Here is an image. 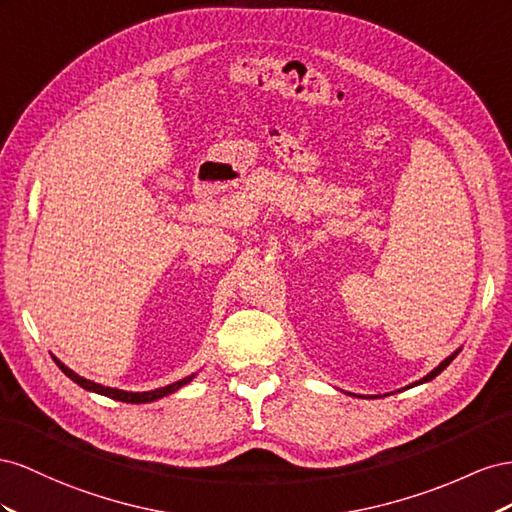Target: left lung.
I'll list each match as a JSON object with an SVG mask.
<instances>
[{
	"label": "left lung",
	"mask_w": 512,
	"mask_h": 512,
	"mask_svg": "<svg viewBox=\"0 0 512 512\" xmlns=\"http://www.w3.org/2000/svg\"><path fill=\"white\" fill-rule=\"evenodd\" d=\"M457 354H459V352H455V354H452V356H448V358H446V360H444V362L440 364V367H437V369H433V371H431V373H429L427 377H422V379H420V382H416V384H422V382H429V379H433L435 375H440V373H442V371H444V369L448 367V364H450L452 360H455V358H457Z\"/></svg>",
	"instance_id": "left-lung-1"
}]
</instances>
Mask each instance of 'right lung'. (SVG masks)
Masks as SVG:
<instances>
[{"label": "right lung", "instance_id": "right-lung-1", "mask_svg": "<svg viewBox=\"0 0 512 512\" xmlns=\"http://www.w3.org/2000/svg\"><path fill=\"white\" fill-rule=\"evenodd\" d=\"M53 360H55L57 367H60V369L64 371V375H68V377L72 379V382L79 384L81 388L98 392V394H105V397H109V399L124 401V403H150V401H156V399H160V397H167V394H171V392H175L178 388H182L184 384H188V382H191V379H193V375H188V377L180 379V382H173V384H169V386H165V388H156V390H150V392H126V390L107 388V386L94 384V382H90V379H85V377L77 375L75 371H70L68 367H64V364H62L60 360H57V358H53Z\"/></svg>", "mask_w": 512, "mask_h": 512}]
</instances>
